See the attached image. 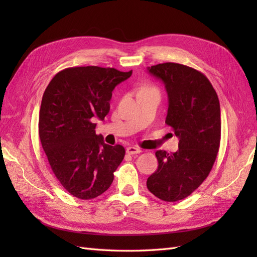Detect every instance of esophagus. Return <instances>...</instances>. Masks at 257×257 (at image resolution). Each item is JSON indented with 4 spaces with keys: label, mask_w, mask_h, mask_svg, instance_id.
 Instances as JSON below:
<instances>
[{
    "label": "esophagus",
    "mask_w": 257,
    "mask_h": 257,
    "mask_svg": "<svg viewBox=\"0 0 257 257\" xmlns=\"http://www.w3.org/2000/svg\"><path fill=\"white\" fill-rule=\"evenodd\" d=\"M141 152V149L138 148V147H128L127 148V154L128 155H137V154H140Z\"/></svg>",
    "instance_id": "esophagus-1"
}]
</instances>
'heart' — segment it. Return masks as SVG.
I'll return each instance as SVG.
<instances>
[{"instance_id": "obj_1", "label": "heart", "mask_w": 257, "mask_h": 257, "mask_svg": "<svg viewBox=\"0 0 257 257\" xmlns=\"http://www.w3.org/2000/svg\"><path fill=\"white\" fill-rule=\"evenodd\" d=\"M148 88H151V87H144L143 89H148Z\"/></svg>"}]
</instances>
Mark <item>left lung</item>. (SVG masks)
Returning a JSON list of instances; mask_svg holds the SVG:
<instances>
[{"instance_id": "8db88e82", "label": "left lung", "mask_w": 257, "mask_h": 257, "mask_svg": "<svg viewBox=\"0 0 257 257\" xmlns=\"http://www.w3.org/2000/svg\"><path fill=\"white\" fill-rule=\"evenodd\" d=\"M148 70L166 86V123L179 138V150L156 152L159 166L147 188L162 201L176 202L198 189L214 165L221 140L220 101L206 76L192 67L163 63Z\"/></svg>"}]
</instances>
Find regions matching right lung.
Instances as JSON below:
<instances>
[{"mask_svg":"<svg viewBox=\"0 0 257 257\" xmlns=\"http://www.w3.org/2000/svg\"><path fill=\"white\" fill-rule=\"evenodd\" d=\"M132 74L110 67H69L46 87L38 119L41 144L56 179L75 198L102 194L123 160V147L103 143L95 120L107 116L113 88Z\"/></svg>","mask_w":257,"mask_h":257,"instance_id":"1","label":"right lung"}]
</instances>
